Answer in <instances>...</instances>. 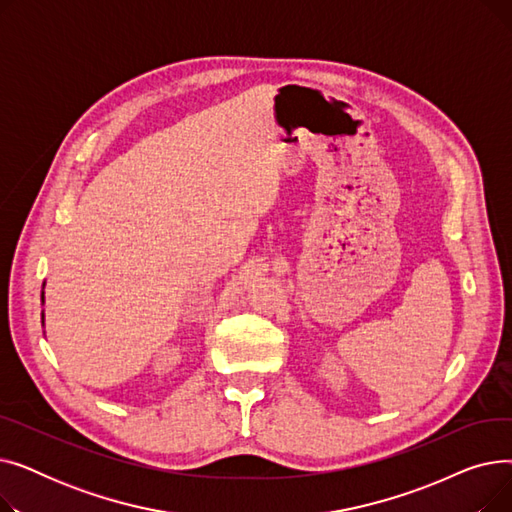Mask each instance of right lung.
Instances as JSON below:
<instances>
[{
	"label": "right lung",
	"instance_id": "obj_1",
	"mask_svg": "<svg viewBox=\"0 0 512 512\" xmlns=\"http://www.w3.org/2000/svg\"><path fill=\"white\" fill-rule=\"evenodd\" d=\"M43 288H45V282H43ZM41 301H45V292H41ZM41 321H45V315L41 313Z\"/></svg>",
	"mask_w": 512,
	"mask_h": 512
}]
</instances>
